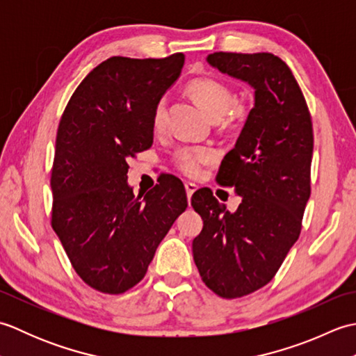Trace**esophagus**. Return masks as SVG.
Returning a JSON list of instances; mask_svg holds the SVG:
<instances>
[{
	"mask_svg": "<svg viewBox=\"0 0 356 356\" xmlns=\"http://www.w3.org/2000/svg\"><path fill=\"white\" fill-rule=\"evenodd\" d=\"M185 190H186V195H188V200L191 199V195L194 194V191L197 190V186H195L194 184H191V182H186L185 184Z\"/></svg>",
	"mask_w": 356,
	"mask_h": 356,
	"instance_id": "obj_1",
	"label": "esophagus"
}]
</instances>
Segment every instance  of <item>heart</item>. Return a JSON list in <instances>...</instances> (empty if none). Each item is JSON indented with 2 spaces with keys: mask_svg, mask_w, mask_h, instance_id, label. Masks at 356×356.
<instances>
[{
  "mask_svg": "<svg viewBox=\"0 0 356 356\" xmlns=\"http://www.w3.org/2000/svg\"><path fill=\"white\" fill-rule=\"evenodd\" d=\"M194 101L208 113L213 119L222 118V122L226 127H237L246 119L249 108L245 104L237 101L236 90L226 82L216 78H197L193 79L186 86ZM153 130L161 133L166 122V102L165 99H159L153 108ZM213 149L207 147H184L176 151L174 154V165L179 171L186 176H197L202 166L213 161Z\"/></svg>",
  "mask_w": 356,
  "mask_h": 356,
  "instance_id": "obj_1",
  "label": "heart"
}]
</instances>
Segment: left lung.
<instances>
[{"label": "left lung", "mask_w": 356, "mask_h": 356, "mask_svg": "<svg viewBox=\"0 0 356 356\" xmlns=\"http://www.w3.org/2000/svg\"><path fill=\"white\" fill-rule=\"evenodd\" d=\"M207 59L255 90L254 108L216 177L236 188L237 211L229 213L209 188L191 197L203 220L193 240L203 283L218 297L240 298L274 278L300 237L311 195L312 119L291 69L278 56L216 51Z\"/></svg>", "instance_id": "1"}]
</instances>
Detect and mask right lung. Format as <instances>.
Segmentation results:
<instances>
[{
	"label": "right lung",
	"instance_id": "add662e5",
	"mask_svg": "<svg viewBox=\"0 0 356 356\" xmlns=\"http://www.w3.org/2000/svg\"><path fill=\"white\" fill-rule=\"evenodd\" d=\"M184 63V53L108 58L74 90L59 120L51 226L76 274L99 292L118 295L138 284L188 207L174 176L145 195L127 184V161L153 145V108Z\"/></svg>",
	"mask_w": 356,
	"mask_h": 356
}]
</instances>
